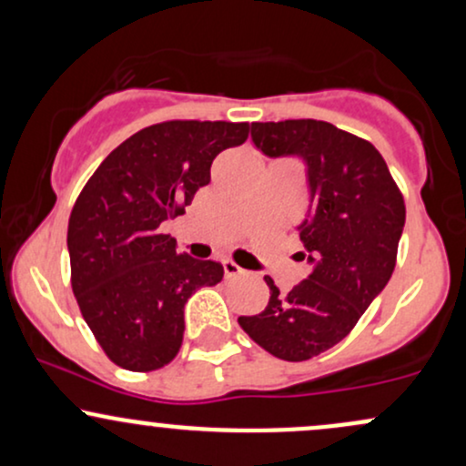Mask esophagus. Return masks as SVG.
Instances as JSON below:
<instances>
[{"label": "esophagus", "instance_id": "1", "mask_svg": "<svg viewBox=\"0 0 466 466\" xmlns=\"http://www.w3.org/2000/svg\"><path fill=\"white\" fill-rule=\"evenodd\" d=\"M223 274H226V278H237V276L243 274V269H240V267L234 263V260L226 258V260H223Z\"/></svg>", "mask_w": 466, "mask_h": 466}]
</instances>
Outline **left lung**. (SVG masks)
<instances>
[{
  "mask_svg": "<svg viewBox=\"0 0 466 466\" xmlns=\"http://www.w3.org/2000/svg\"><path fill=\"white\" fill-rule=\"evenodd\" d=\"M251 142L267 157L307 164L309 217L298 226L311 274L289 293L269 276V302L240 329L285 361H307L355 329L397 265L405 203L386 159L368 140L324 120L251 122Z\"/></svg>",
  "mask_w": 466,
  "mask_h": 466,
  "instance_id": "1",
  "label": "left lung"
}]
</instances>
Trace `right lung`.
Here are the masks:
<instances>
[{
	"instance_id": "obj_1",
	"label": "right lung",
	"mask_w": 466,
	"mask_h": 466,
	"mask_svg": "<svg viewBox=\"0 0 466 466\" xmlns=\"http://www.w3.org/2000/svg\"><path fill=\"white\" fill-rule=\"evenodd\" d=\"M248 122L168 120L133 133L96 168L72 208V291L116 366L151 372L184 341V307L221 282L223 267L177 254L162 223L210 184L218 153L248 140Z\"/></svg>"
}]
</instances>
